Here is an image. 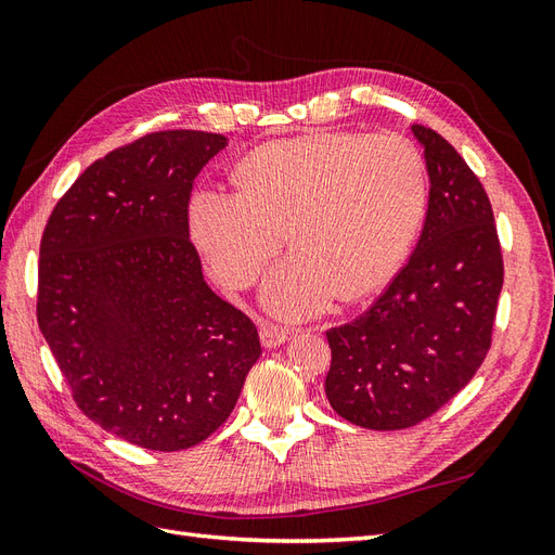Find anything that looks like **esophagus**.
I'll use <instances>...</instances> for the list:
<instances>
[{
    "instance_id": "esophagus-1",
    "label": "esophagus",
    "mask_w": 555,
    "mask_h": 555,
    "mask_svg": "<svg viewBox=\"0 0 555 555\" xmlns=\"http://www.w3.org/2000/svg\"><path fill=\"white\" fill-rule=\"evenodd\" d=\"M289 335H292V331H289V328H284V326H278V324L266 322V324L261 326V345H263L266 349L280 347V345H284V343L289 340Z\"/></svg>"
}]
</instances>
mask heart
Here are the masks:
<instances>
[{
	"label": "heart",
	"instance_id": "1",
	"mask_svg": "<svg viewBox=\"0 0 555 555\" xmlns=\"http://www.w3.org/2000/svg\"><path fill=\"white\" fill-rule=\"evenodd\" d=\"M236 182V194L192 198V238L231 289L249 287L287 238L294 255L263 284V304L287 319L382 289L405 261L428 198L422 153L398 133L271 141L238 164Z\"/></svg>",
	"mask_w": 555,
	"mask_h": 555
}]
</instances>
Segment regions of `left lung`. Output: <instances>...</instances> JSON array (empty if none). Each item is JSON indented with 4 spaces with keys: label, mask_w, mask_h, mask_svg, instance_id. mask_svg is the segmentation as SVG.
Listing matches in <instances>:
<instances>
[{
    "label": "left lung",
    "mask_w": 555,
    "mask_h": 555,
    "mask_svg": "<svg viewBox=\"0 0 555 555\" xmlns=\"http://www.w3.org/2000/svg\"><path fill=\"white\" fill-rule=\"evenodd\" d=\"M412 131L430 178L422 236L371 308L326 331L331 408L371 430L416 426L475 377L505 278L483 184L438 131Z\"/></svg>",
    "instance_id": "8db88e82"
}]
</instances>
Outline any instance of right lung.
Here are the masks:
<instances>
[{
  "label": "right lung",
  "instance_id": "1",
  "mask_svg": "<svg viewBox=\"0 0 555 555\" xmlns=\"http://www.w3.org/2000/svg\"><path fill=\"white\" fill-rule=\"evenodd\" d=\"M222 133H145L90 164L48 217L37 319L76 405L153 451L190 449L236 408L261 357L251 319L190 241L198 171Z\"/></svg>",
  "mask_w": 555,
  "mask_h": 555
}]
</instances>
